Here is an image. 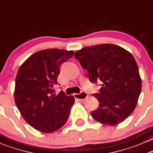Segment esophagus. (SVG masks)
<instances>
[{"instance_id":"esophagus-1","label":"esophagus","mask_w":153,"mask_h":153,"mask_svg":"<svg viewBox=\"0 0 153 153\" xmlns=\"http://www.w3.org/2000/svg\"><path fill=\"white\" fill-rule=\"evenodd\" d=\"M87 96H88V95H87V93H85V92H81V93H75V94H74V97L80 101L84 100L85 99H87Z\"/></svg>"}]
</instances>
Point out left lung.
<instances>
[{
	"label": "left lung",
	"mask_w": 153,
	"mask_h": 153,
	"mask_svg": "<svg viewBox=\"0 0 153 153\" xmlns=\"http://www.w3.org/2000/svg\"><path fill=\"white\" fill-rule=\"evenodd\" d=\"M75 59L88 72L93 84L101 88L93 96L99 106L91 112L94 120L116 126L134 111L141 91L138 66L132 54L122 47L101 44L84 47L75 52Z\"/></svg>",
	"instance_id": "8db88e82"
}]
</instances>
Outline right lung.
Returning <instances> with one entry per match:
<instances>
[{"label":"right lung","mask_w":153,"mask_h":153,"mask_svg":"<svg viewBox=\"0 0 153 153\" xmlns=\"http://www.w3.org/2000/svg\"><path fill=\"white\" fill-rule=\"evenodd\" d=\"M72 51L53 48L30 56L18 71L14 99L22 116L33 128L51 133L66 123L75 102L63 91L54 93L60 66L73 56Z\"/></svg>","instance_id":"add662e5"}]
</instances>
